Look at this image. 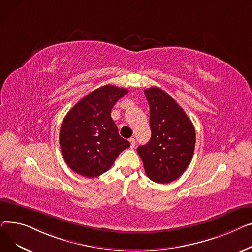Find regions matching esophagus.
Returning a JSON list of instances; mask_svg holds the SVG:
<instances>
[{"label":"esophagus","instance_id":"esophagus-1","mask_svg":"<svg viewBox=\"0 0 252 252\" xmlns=\"http://www.w3.org/2000/svg\"><path fill=\"white\" fill-rule=\"evenodd\" d=\"M129 141H130V146H131V149H133V147H134L135 146V144H136V141H135V139L134 138H133V137H131L130 139H129Z\"/></svg>","mask_w":252,"mask_h":252}]
</instances>
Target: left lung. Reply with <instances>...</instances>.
I'll list each match as a JSON object with an SVG mask.
<instances>
[{"label":"left lung","instance_id":"8db88e82","mask_svg":"<svg viewBox=\"0 0 252 252\" xmlns=\"http://www.w3.org/2000/svg\"><path fill=\"white\" fill-rule=\"evenodd\" d=\"M149 101L152 137L137 147L146 175L154 182L170 183L184 173L193 157L195 129L183 109L165 91H144Z\"/></svg>","mask_w":252,"mask_h":252}]
</instances>
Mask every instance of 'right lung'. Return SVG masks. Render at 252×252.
<instances>
[{"label":"right lung","instance_id":"add662e5","mask_svg":"<svg viewBox=\"0 0 252 252\" xmlns=\"http://www.w3.org/2000/svg\"><path fill=\"white\" fill-rule=\"evenodd\" d=\"M127 94L126 88L103 85L80 99L65 116L60 146L66 164L75 173L97 177L130 146L111 117L115 103Z\"/></svg>","mask_w":252,"mask_h":252}]
</instances>
